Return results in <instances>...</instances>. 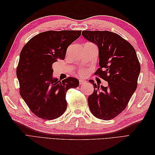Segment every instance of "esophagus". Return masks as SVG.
Wrapping results in <instances>:
<instances>
[{"label": "esophagus", "instance_id": "34e87169", "mask_svg": "<svg viewBox=\"0 0 155 155\" xmlns=\"http://www.w3.org/2000/svg\"><path fill=\"white\" fill-rule=\"evenodd\" d=\"M86 83V81L84 80V79H79V85H83V84Z\"/></svg>", "mask_w": 155, "mask_h": 155}]
</instances>
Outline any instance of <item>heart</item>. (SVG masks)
Here are the masks:
<instances>
[{"instance_id": "heart-1", "label": "heart", "mask_w": 155, "mask_h": 155, "mask_svg": "<svg viewBox=\"0 0 155 155\" xmlns=\"http://www.w3.org/2000/svg\"><path fill=\"white\" fill-rule=\"evenodd\" d=\"M89 72V70L86 68H81L78 70V73L81 76H86Z\"/></svg>"}]
</instances>
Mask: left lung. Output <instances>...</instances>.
Listing matches in <instances>:
<instances>
[{
  "mask_svg": "<svg viewBox=\"0 0 155 155\" xmlns=\"http://www.w3.org/2000/svg\"><path fill=\"white\" fill-rule=\"evenodd\" d=\"M83 36L99 48L100 67L94 73L108 82L105 87L90 81L94 91L88 97L93 115L104 120L114 118L125 110L138 85L140 64L127 41L109 31L83 30Z\"/></svg>",
  "mask_w": 155,
  "mask_h": 155,
  "instance_id": "8db88e82",
  "label": "left lung"
}]
</instances>
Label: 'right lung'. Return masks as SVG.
<instances>
[{"label": "right lung", "mask_w": 155, "mask_h": 155, "mask_svg": "<svg viewBox=\"0 0 155 155\" xmlns=\"http://www.w3.org/2000/svg\"><path fill=\"white\" fill-rule=\"evenodd\" d=\"M81 30L47 31L33 37L23 46L17 67L20 94L35 116L46 120L59 118L67 109L66 94L79 86L68 77L62 81L52 78V64L64 60L68 46Z\"/></svg>", "instance_id": "1"}]
</instances>
